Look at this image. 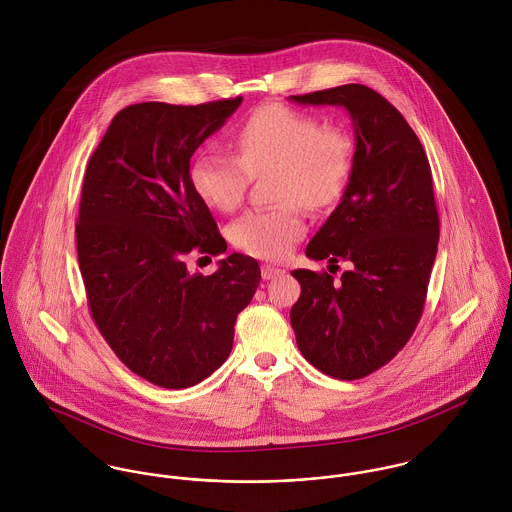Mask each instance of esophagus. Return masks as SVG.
Segmentation results:
<instances>
[{
	"instance_id": "1",
	"label": "esophagus",
	"mask_w": 512,
	"mask_h": 512,
	"mask_svg": "<svg viewBox=\"0 0 512 512\" xmlns=\"http://www.w3.org/2000/svg\"><path fill=\"white\" fill-rule=\"evenodd\" d=\"M284 274H286V270H282L278 266H272V264H264L262 266V278L264 280H274V278H280Z\"/></svg>"
}]
</instances>
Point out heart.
<instances>
[{
  "instance_id": "obj_1",
  "label": "heart",
  "mask_w": 512,
  "mask_h": 512,
  "mask_svg": "<svg viewBox=\"0 0 512 512\" xmlns=\"http://www.w3.org/2000/svg\"><path fill=\"white\" fill-rule=\"evenodd\" d=\"M236 155L203 149L191 165L195 193L213 209L234 211L252 181L274 169V199L268 209H254L228 228L232 244L250 256L278 260L303 236L307 211L333 205L351 175L353 142L343 128L323 126L309 112L284 104H266L234 132Z\"/></svg>"
}]
</instances>
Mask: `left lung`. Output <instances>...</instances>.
Wrapping results in <instances>:
<instances>
[{
	"label": "left lung",
	"instance_id": "8db88e82",
	"mask_svg": "<svg viewBox=\"0 0 512 512\" xmlns=\"http://www.w3.org/2000/svg\"><path fill=\"white\" fill-rule=\"evenodd\" d=\"M290 100L343 106L355 128L349 185L305 248L311 260L349 268L339 284L327 272L293 270L301 295L290 319L311 365L357 380L390 363L422 317L439 240L432 169L404 116L365 84Z\"/></svg>",
	"mask_w": 512,
	"mask_h": 512
}]
</instances>
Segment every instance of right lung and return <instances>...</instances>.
Returning a JSON list of instances; mask_svg holds the SVG:
<instances>
[{
	"label": "right lung",
	"instance_id": "add662e5",
	"mask_svg": "<svg viewBox=\"0 0 512 512\" xmlns=\"http://www.w3.org/2000/svg\"><path fill=\"white\" fill-rule=\"evenodd\" d=\"M240 102L128 106L84 173L76 250L90 315L116 357L161 388L199 384L228 359L236 317L260 284L244 254L211 276L189 274L183 260L226 250L189 169Z\"/></svg>",
	"mask_w": 512,
	"mask_h": 512
}]
</instances>
